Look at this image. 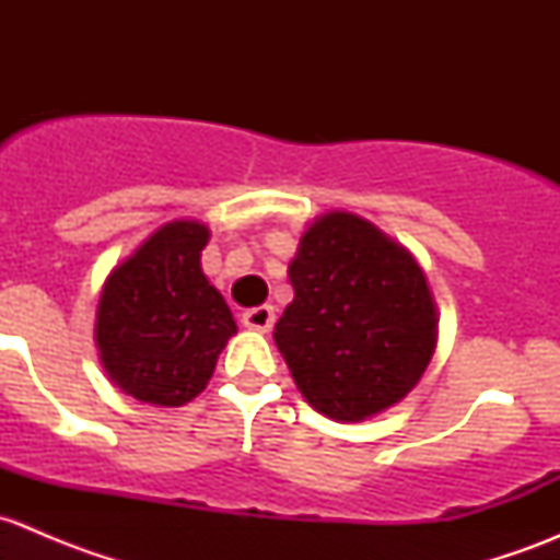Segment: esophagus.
I'll return each instance as SVG.
<instances>
[{"label":"esophagus","mask_w":560,"mask_h":560,"mask_svg":"<svg viewBox=\"0 0 560 560\" xmlns=\"http://www.w3.org/2000/svg\"><path fill=\"white\" fill-rule=\"evenodd\" d=\"M273 322H276L273 306H257V308H248V312H244V325L248 327V330L270 332Z\"/></svg>","instance_id":"1"}]
</instances>
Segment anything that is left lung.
Listing matches in <instances>:
<instances>
[{"label":"left lung","mask_w":560,"mask_h":560,"mask_svg":"<svg viewBox=\"0 0 560 560\" xmlns=\"http://www.w3.org/2000/svg\"><path fill=\"white\" fill-rule=\"evenodd\" d=\"M290 281L295 298L273 338L308 404L358 422L406 398L431 363L439 322L415 257L365 219L332 211L303 233Z\"/></svg>","instance_id":"1"}]
</instances>
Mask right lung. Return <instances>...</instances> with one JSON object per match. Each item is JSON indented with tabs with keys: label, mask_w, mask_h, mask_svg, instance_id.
<instances>
[{
	"label": "right lung",
	"mask_w": 560,
	"mask_h": 560,
	"mask_svg": "<svg viewBox=\"0 0 560 560\" xmlns=\"http://www.w3.org/2000/svg\"><path fill=\"white\" fill-rule=\"evenodd\" d=\"M208 228L171 222L105 281L97 347L113 382L151 406H184L206 389L235 319L208 284Z\"/></svg>",
	"instance_id": "right-lung-1"
}]
</instances>
